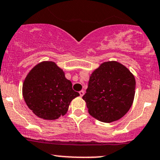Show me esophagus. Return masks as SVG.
<instances>
[{
	"instance_id": "34e87169",
	"label": "esophagus",
	"mask_w": 160,
	"mask_h": 160,
	"mask_svg": "<svg viewBox=\"0 0 160 160\" xmlns=\"http://www.w3.org/2000/svg\"><path fill=\"white\" fill-rule=\"evenodd\" d=\"M79 93H80V96L82 97V96H83V95H84V91H83V90L80 91V92H79Z\"/></svg>"
}]
</instances>
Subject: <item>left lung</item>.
Listing matches in <instances>:
<instances>
[{"instance_id": "8db88e82", "label": "left lung", "mask_w": 160, "mask_h": 160, "mask_svg": "<svg viewBox=\"0 0 160 160\" xmlns=\"http://www.w3.org/2000/svg\"><path fill=\"white\" fill-rule=\"evenodd\" d=\"M135 85L134 77L120 63L102 64L91 74L83 96L89 115L106 123L120 119L132 105Z\"/></svg>"}]
</instances>
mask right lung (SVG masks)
<instances>
[{"mask_svg": "<svg viewBox=\"0 0 160 160\" xmlns=\"http://www.w3.org/2000/svg\"><path fill=\"white\" fill-rule=\"evenodd\" d=\"M22 95L33 113L45 120L65 115L71 100L80 96L62 70L52 61L40 63L31 70L24 80Z\"/></svg>", "mask_w": 160, "mask_h": 160, "instance_id": "right-lung-1", "label": "right lung"}]
</instances>
